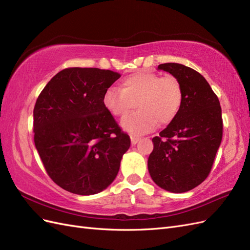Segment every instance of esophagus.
Segmentation results:
<instances>
[{"mask_svg": "<svg viewBox=\"0 0 250 250\" xmlns=\"http://www.w3.org/2000/svg\"><path fill=\"white\" fill-rule=\"evenodd\" d=\"M130 139H131V145L132 146H134L135 144H137L140 141V138L139 137H135V135H131Z\"/></svg>", "mask_w": 250, "mask_h": 250, "instance_id": "1", "label": "esophagus"}]
</instances>
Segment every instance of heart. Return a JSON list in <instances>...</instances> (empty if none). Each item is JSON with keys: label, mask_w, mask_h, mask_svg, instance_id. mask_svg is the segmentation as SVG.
<instances>
[{"label": "heart", "mask_w": 250, "mask_h": 250, "mask_svg": "<svg viewBox=\"0 0 250 250\" xmlns=\"http://www.w3.org/2000/svg\"><path fill=\"white\" fill-rule=\"evenodd\" d=\"M184 100L180 82L171 75L138 72L122 81V89L110 87L103 104L113 117L124 118L134 107L139 110L122 121L128 132L142 134L153 130L157 123L167 125L176 118Z\"/></svg>", "instance_id": "1"}]
</instances>
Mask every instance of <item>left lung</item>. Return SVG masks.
I'll return each mask as SVG.
<instances>
[{"instance_id":"obj_1","label":"left lung","mask_w":250,"mask_h":250,"mask_svg":"<svg viewBox=\"0 0 250 250\" xmlns=\"http://www.w3.org/2000/svg\"><path fill=\"white\" fill-rule=\"evenodd\" d=\"M180 82L184 100L176 118L152 139L148 170L154 183L172 193L192 190L206 180L222 140L220 102L201 74L179 63H163Z\"/></svg>"}]
</instances>
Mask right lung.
<instances>
[{
    "label": "right lung",
    "mask_w": 250,
    "mask_h": 250,
    "mask_svg": "<svg viewBox=\"0 0 250 250\" xmlns=\"http://www.w3.org/2000/svg\"><path fill=\"white\" fill-rule=\"evenodd\" d=\"M121 75L67 67L43 87L33 109L34 144L48 175L63 190L93 195L116 178L130 138L105 108L103 96Z\"/></svg>",
    "instance_id": "obj_1"
}]
</instances>
